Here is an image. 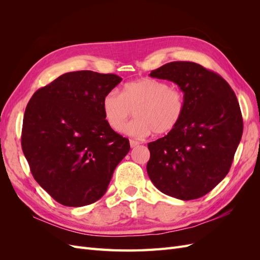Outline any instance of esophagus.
<instances>
[{
    "label": "esophagus",
    "instance_id": "34e87169",
    "mask_svg": "<svg viewBox=\"0 0 260 260\" xmlns=\"http://www.w3.org/2000/svg\"><path fill=\"white\" fill-rule=\"evenodd\" d=\"M139 144H140L139 141H137V140H130V146H131V147H136V146H138Z\"/></svg>",
    "mask_w": 260,
    "mask_h": 260
}]
</instances>
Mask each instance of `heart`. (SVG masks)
<instances>
[{
	"instance_id": "1",
	"label": "heart",
	"mask_w": 260,
	"mask_h": 260,
	"mask_svg": "<svg viewBox=\"0 0 260 260\" xmlns=\"http://www.w3.org/2000/svg\"><path fill=\"white\" fill-rule=\"evenodd\" d=\"M104 117L114 131L120 132L135 111L136 119L124 128L128 135L144 138L154 132L167 135L181 122L185 112L184 93L152 78L124 84L121 93L111 91L103 99Z\"/></svg>"
}]
</instances>
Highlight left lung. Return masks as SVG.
Listing matches in <instances>:
<instances>
[{
  "mask_svg": "<svg viewBox=\"0 0 260 260\" xmlns=\"http://www.w3.org/2000/svg\"><path fill=\"white\" fill-rule=\"evenodd\" d=\"M149 76L178 84L185 112L175 130L147 144V175L164 194L200 199L231 168L243 133L238 99L222 77L193 61H171Z\"/></svg>",
  "mask_w": 260,
  "mask_h": 260,
  "instance_id": "1",
  "label": "left lung"
}]
</instances>
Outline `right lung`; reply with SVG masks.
<instances>
[{
  "label": "right lung",
  "mask_w": 260,
  "mask_h": 260,
  "mask_svg": "<svg viewBox=\"0 0 260 260\" xmlns=\"http://www.w3.org/2000/svg\"><path fill=\"white\" fill-rule=\"evenodd\" d=\"M122 79L67 73L39 89L23 115L21 147L40 186L64 206L99 201L130 149L105 120L103 99Z\"/></svg>",
  "instance_id": "1"
}]
</instances>
